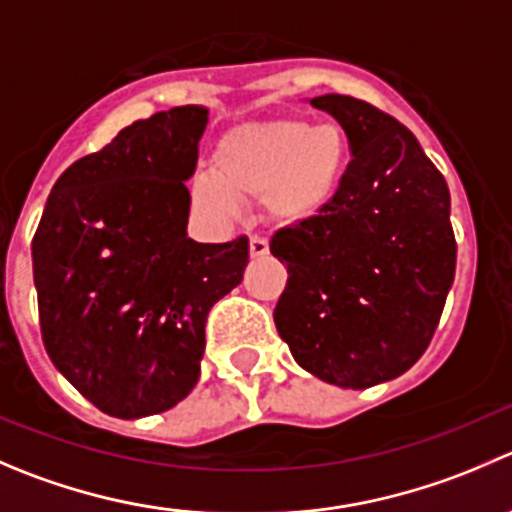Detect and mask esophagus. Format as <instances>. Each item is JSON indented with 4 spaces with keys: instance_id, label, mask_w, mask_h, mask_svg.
<instances>
[{
    "instance_id": "34e87169",
    "label": "esophagus",
    "mask_w": 512,
    "mask_h": 512,
    "mask_svg": "<svg viewBox=\"0 0 512 512\" xmlns=\"http://www.w3.org/2000/svg\"><path fill=\"white\" fill-rule=\"evenodd\" d=\"M267 250H270V242H267L265 237H260V235L250 237V255L252 257L267 255Z\"/></svg>"
}]
</instances>
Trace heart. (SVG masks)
<instances>
[{"label": "heart", "mask_w": 512, "mask_h": 512, "mask_svg": "<svg viewBox=\"0 0 512 512\" xmlns=\"http://www.w3.org/2000/svg\"><path fill=\"white\" fill-rule=\"evenodd\" d=\"M347 160V140L337 124L302 119L242 124L215 150L217 172H197L192 200L212 217H235L240 197L265 192L267 215L282 225L325 210L335 197Z\"/></svg>", "instance_id": "b5f03b06"}]
</instances>
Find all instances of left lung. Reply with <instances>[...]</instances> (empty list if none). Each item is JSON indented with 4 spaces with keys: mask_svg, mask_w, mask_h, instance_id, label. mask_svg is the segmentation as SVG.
Instances as JSON below:
<instances>
[{
    "mask_svg": "<svg viewBox=\"0 0 512 512\" xmlns=\"http://www.w3.org/2000/svg\"><path fill=\"white\" fill-rule=\"evenodd\" d=\"M350 142L335 197L272 235L287 267L275 325L297 365L340 388H372L420 360L455 277L450 192L413 132L382 109L322 94Z\"/></svg>",
    "mask_w": 512,
    "mask_h": 512,
    "instance_id": "1",
    "label": "left lung"
}]
</instances>
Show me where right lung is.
<instances>
[{"label": "right lung", "instance_id": "obj_1", "mask_svg": "<svg viewBox=\"0 0 512 512\" xmlns=\"http://www.w3.org/2000/svg\"><path fill=\"white\" fill-rule=\"evenodd\" d=\"M207 109L124 127L54 182L32 240L49 360L102 413H165L200 380L212 305L242 282L250 242L187 237Z\"/></svg>", "mask_w": 512, "mask_h": 512}]
</instances>
